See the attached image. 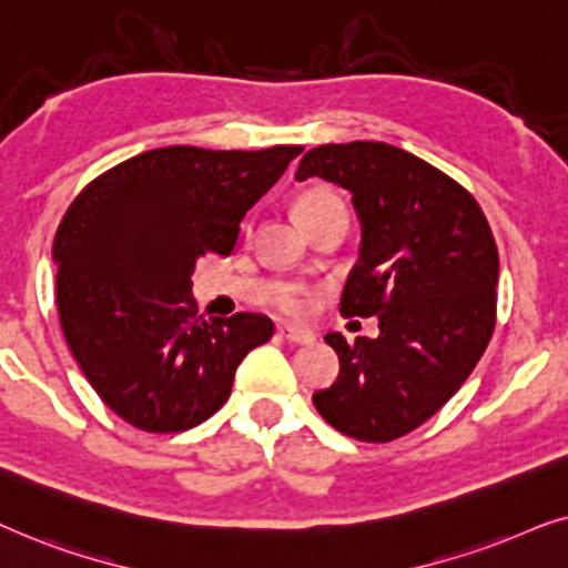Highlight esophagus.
<instances>
[{"label": "esophagus", "mask_w": 568, "mask_h": 568, "mask_svg": "<svg viewBox=\"0 0 568 568\" xmlns=\"http://www.w3.org/2000/svg\"><path fill=\"white\" fill-rule=\"evenodd\" d=\"M280 337L288 339V343H293V345H312L314 343L312 332H301L293 327H280Z\"/></svg>", "instance_id": "1"}]
</instances>
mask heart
<instances>
[{
	"mask_svg": "<svg viewBox=\"0 0 568 568\" xmlns=\"http://www.w3.org/2000/svg\"><path fill=\"white\" fill-rule=\"evenodd\" d=\"M337 207H343V202H339V196L335 192H329L327 186L306 189V192L296 200V215H298L301 223L314 221L316 215L329 213V210H337ZM275 304L283 314L301 316L308 306L306 291L298 288V285H283V288L277 291Z\"/></svg>",
	"mask_w": 568,
	"mask_h": 568,
	"instance_id": "obj_1",
	"label": "heart"
}]
</instances>
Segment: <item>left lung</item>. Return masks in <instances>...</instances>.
<instances>
[{
	"mask_svg": "<svg viewBox=\"0 0 568 568\" xmlns=\"http://www.w3.org/2000/svg\"><path fill=\"white\" fill-rule=\"evenodd\" d=\"M320 176L353 196L361 252L339 308L379 316V337L329 332L339 355L314 405L339 434L392 442L426 423L463 387L496 324L498 252L473 194L387 142L322 145L296 179Z\"/></svg>",
	"mask_w": 568,
	"mask_h": 568,
	"instance_id": "obj_1",
	"label": "left lung"
}]
</instances>
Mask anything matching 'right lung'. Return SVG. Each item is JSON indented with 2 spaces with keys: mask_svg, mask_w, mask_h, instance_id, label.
Segmentation results:
<instances>
[{
  "mask_svg": "<svg viewBox=\"0 0 568 568\" xmlns=\"http://www.w3.org/2000/svg\"><path fill=\"white\" fill-rule=\"evenodd\" d=\"M301 145L148 150L85 186L54 239L67 345L98 397L153 434L207 420L239 363L275 332L264 314H196L200 256H229L244 215Z\"/></svg>",
  "mask_w": 568,
  "mask_h": 568,
  "instance_id": "add662e5",
  "label": "right lung"
}]
</instances>
